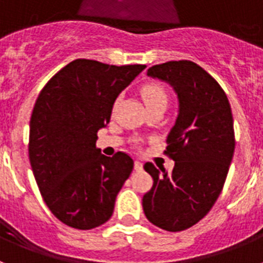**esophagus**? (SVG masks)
<instances>
[{"label":"esophagus","mask_w":263,"mask_h":263,"mask_svg":"<svg viewBox=\"0 0 263 263\" xmlns=\"http://www.w3.org/2000/svg\"><path fill=\"white\" fill-rule=\"evenodd\" d=\"M134 170H136V171H142L143 164L141 163L139 160H136V162H134Z\"/></svg>","instance_id":"obj_1"}]
</instances>
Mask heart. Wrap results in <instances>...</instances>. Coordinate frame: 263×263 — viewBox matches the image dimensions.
<instances>
[{"label":"heart","instance_id":"heart-1","mask_svg":"<svg viewBox=\"0 0 263 263\" xmlns=\"http://www.w3.org/2000/svg\"><path fill=\"white\" fill-rule=\"evenodd\" d=\"M141 97H142L143 103L146 104V106L158 103L167 104V100H168L166 90L160 87L159 84H155V83H150V84L143 85V87L141 88Z\"/></svg>","mask_w":263,"mask_h":263}]
</instances>
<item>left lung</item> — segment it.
Segmentation results:
<instances>
[{
	"mask_svg": "<svg viewBox=\"0 0 263 263\" xmlns=\"http://www.w3.org/2000/svg\"><path fill=\"white\" fill-rule=\"evenodd\" d=\"M147 76L174 88L179 113L164 152L175 160L173 173L145 164L154 183L143 195V212L160 229L180 232L200 221L221 194L236 145L233 116L222 88L196 63L157 64Z\"/></svg>",
	"mask_w": 263,
	"mask_h": 263,
	"instance_id": "obj_1",
	"label": "left lung"
}]
</instances>
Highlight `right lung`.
<instances>
[{
	"instance_id": "obj_1",
	"label": "right lung",
	"mask_w": 263,
	"mask_h": 263,
	"mask_svg": "<svg viewBox=\"0 0 263 263\" xmlns=\"http://www.w3.org/2000/svg\"><path fill=\"white\" fill-rule=\"evenodd\" d=\"M145 68L76 59L41 90L30 120L29 158L43 200L63 224L88 231L113 215L134 162L122 152L101 154L97 132L110 121L118 95Z\"/></svg>"
}]
</instances>
